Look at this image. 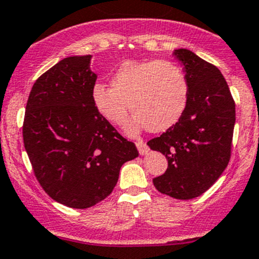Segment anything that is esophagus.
<instances>
[{"instance_id":"obj_1","label":"esophagus","mask_w":259,"mask_h":259,"mask_svg":"<svg viewBox=\"0 0 259 259\" xmlns=\"http://www.w3.org/2000/svg\"><path fill=\"white\" fill-rule=\"evenodd\" d=\"M137 148H138V150H139L140 155H144V154L148 153V146H146V144L143 142V140H138Z\"/></svg>"}]
</instances>
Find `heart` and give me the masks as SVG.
<instances>
[{
  "label": "heart",
  "mask_w": 259,
  "mask_h": 259,
  "mask_svg": "<svg viewBox=\"0 0 259 259\" xmlns=\"http://www.w3.org/2000/svg\"><path fill=\"white\" fill-rule=\"evenodd\" d=\"M188 99L184 71L165 60L124 61L111 75L110 86L95 83L91 89L94 108L110 124H124L132 108L135 115L126 125L130 135L173 127L184 114Z\"/></svg>",
  "instance_id": "heart-1"
}]
</instances>
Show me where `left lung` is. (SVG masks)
<instances>
[{
	"mask_svg": "<svg viewBox=\"0 0 259 259\" xmlns=\"http://www.w3.org/2000/svg\"><path fill=\"white\" fill-rule=\"evenodd\" d=\"M173 55L189 83L188 105L179 121L148 145L168 160L165 173L153 179L154 187L169 197L188 200L207 192L228 165L236 105L214 65L187 49L174 50Z\"/></svg>",
	"mask_w": 259,
	"mask_h": 259,
	"instance_id": "left-lung-1",
	"label": "left lung"
}]
</instances>
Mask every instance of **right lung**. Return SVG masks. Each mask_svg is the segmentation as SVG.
<instances>
[{"instance_id": "right-lung-1", "label": "right lung", "mask_w": 259, "mask_h": 259, "mask_svg": "<svg viewBox=\"0 0 259 259\" xmlns=\"http://www.w3.org/2000/svg\"><path fill=\"white\" fill-rule=\"evenodd\" d=\"M91 55L65 57L33 83L23 144L41 187L56 202L86 209L105 199L120 168L139 155L94 108Z\"/></svg>"}]
</instances>
